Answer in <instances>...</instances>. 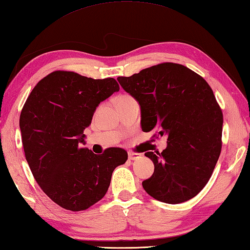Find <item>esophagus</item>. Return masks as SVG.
Wrapping results in <instances>:
<instances>
[{
  "label": "esophagus",
  "mask_w": 250,
  "mask_h": 250,
  "mask_svg": "<svg viewBox=\"0 0 250 250\" xmlns=\"http://www.w3.org/2000/svg\"><path fill=\"white\" fill-rule=\"evenodd\" d=\"M141 157V154L136 153V152H129L128 153V158L130 160H137Z\"/></svg>",
  "instance_id": "1"
}]
</instances>
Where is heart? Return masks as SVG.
<instances>
[{"instance_id":"1","label":"heart","mask_w":250,"mask_h":250,"mask_svg":"<svg viewBox=\"0 0 250 250\" xmlns=\"http://www.w3.org/2000/svg\"><path fill=\"white\" fill-rule=\"evenodd\" d=\"M136 99L132 97L129 94H121L118 97L115 98V104H123V103H128V102H134Z\"/></svg>"}]
</instances>
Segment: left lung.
<instances>
[{
	"label": "left lung",
	"mask_w": 250,
	"mask_h": 250,
	"mask_svg": "<svg viewBox=\"0 0 250 250\" xmlns=\"http://www.w3.org/2000/svg\"><path fill=\"white\" fill-rule=\"evenodd\" d=\"M118 81L139 102L142 130L168 136L162 153H146L155 169L142 182L144 190L169 204L196 197L212 176L223 143V111L208 83L186 66L170 62Z\"/></svg>",
	"instance_id": "8db88e82"
}]
</instances>
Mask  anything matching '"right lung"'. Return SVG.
Masks as SVG:
<instances>
[{"mask_svg": "<svg viewBox=\"0 0 250 250\" xmlns=\"http://www.w3.org/2000/svg\"><path fill=\"white\" fill-rule=\"evenodd\" d=\"M120 90L113 78L92 79L55 70L37 83L20 114L24 155L42 191L65 209L79 212L106 195L113 170L126 163L123 148L94 154L84 130L101 102Z\"/></svg>", "mask_w": 250, "mask_h": 250, "instance_id": "add662e5", "label": "right lung"}]
</instances>
